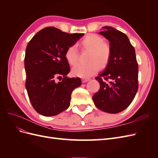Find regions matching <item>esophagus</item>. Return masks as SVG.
Instances as JSON below:
<instances>
[{"mask_svg": "<svg viewBox=\"0 0 158 158\" xmlns=\"http://www.w3.org/2000/svg\"><path fill=\"white\" fill-rule=\"evenodd\" d=\"M89 78H82V83H85V82H87L88 81H89Z\"/></svg>", "mask_w": 158, "mask_h": 158, "instance_id": "34e87169", "label": "esophagus"}]
</instances>
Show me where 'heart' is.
Returning <instances> with one entry per match:
<instances>
[{
    "mask_svg": "<svg viewBox=\"0 0 158 158\" xmlns=\"http://www.w3.org/2000/svg\"><path fill=\"white\" fill-rule=\"evenodd\" d=\"M82 51H89L86 64H79L73 69L74 75L83 78H88L98 73L101 68H105L109 63L112 56V48L109 43L96 33H89L80 40L78 44ZM64 57L70 66L78 63L79 53L75 45L66 48Z\"/></svg>",
    "mask_w": 158,
    "mask_h": 158,
    "instance_id": "obj_1",
    "label": "heart"
}]
</instances>
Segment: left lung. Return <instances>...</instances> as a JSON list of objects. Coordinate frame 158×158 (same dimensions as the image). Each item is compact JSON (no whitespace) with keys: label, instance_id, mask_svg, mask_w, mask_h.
Masks as SVG:
<instances>
[{"label":"left lung","instance_id":"left-lung-1","mask_svg":"<svg viewBox=\"0 0 158 158\" xmlns=\"http://www.w3.org/2000/svg\"><path fill=\"white\" fill-rule=\"evenodd\" d=\"M99 33L109 41L112 56L107 68L96 79L100 88L92 98L95 106L109 113L127 109L138 89V64L135 49L125 33L104 26Z\"/></svg>","mask_w":158,"mask_h":158}]
</instances>
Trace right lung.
<instances>
[{"instance_id":"1","label":"right lung","mask_w":158,"mask_h":158,"mask_svg":"<svg viewBox=\"0 0 158 158\" xmlns=\"http://www.w3.org/2000/svg\"><path fill=\"white\" fill-rule=\"evenodd\" d=\"M83 35L84 33L69 34L54 27H47L28 43L24 59L26 88L38 113L55 116L69 107L72 92L82 83L78 77H66L70 68L64 52ZM62 76L61 82L56 83V80Z\"/></svg>"}]
</instances>
